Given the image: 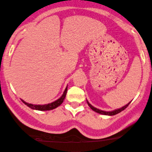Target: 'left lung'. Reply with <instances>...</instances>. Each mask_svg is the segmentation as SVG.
Returning <instances> with one entry per match:
<instances>
[{
    "mask_svg": "<svg viewBox=\"0 0 152 152\" xmlns=\"http://www.w3.org/2000/svg\"><path fill=\"white\" fill-rule=\"evenodd\" d=\"M87 103H88V105H89L90 108H91L93 110H94L95 112H96V113L102 114V115H115V114L119 113H120V112H121L122 110H124V109L126 108L128 105H129V104L131 103V102H129V103H128V104H126V105H124V106H123L122 108L115 109V110H112V111H105V110H100V109H98V108H95V107L93 106V105H92L91 104H90L89 102L88 101V100H87Z\"/></svg>",
    "mask_w": 152,
    "mask_h": 152,
    "instance_id": "left-lung-1",
    "label": "left lung"
}]
</instances>
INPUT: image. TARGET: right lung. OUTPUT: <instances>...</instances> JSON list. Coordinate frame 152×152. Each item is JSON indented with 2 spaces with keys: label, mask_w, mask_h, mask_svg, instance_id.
<instances>
[{
  "label": "right lung",
  "mask_w": 152,
  "mask_h": 152,
  "mask_svg": "<svg viewBox=\"0 0 152 152\" xmlns=\"http://www.w3.org/2000/svg\"><path fill=\"white\" fill-rule=\"evenodd\" d=\"M67 86L66 87L65 90H64V93L62 95V96L60 97L59 99H57V100L55 101L52 102V103H48V104H44V105H34V104H31V103H28L26 102H25L24 100H22L21 101L23 102L25 105H26L27 106L29 107L30 108L33 109V110H53V109L57 108L58 106L61 105L64 101V98H65L66 95H67Z\"/></svg>",
  "instance_id": "obj_1"
}]
</instances>
